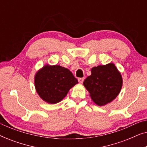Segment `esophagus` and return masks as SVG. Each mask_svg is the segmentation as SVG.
Instances as JSON below:
<instances>
[{
  "instance_id": "1",
  "label": "esophagus",
  "mask_w": 147,
  "mask_h": 147,
  "mask_svg": "<svg viewBox=\"0 0 147 147\" xmlns=\"http://www.w3.org/2000/svg\"><path fill=\"white\" fill-rule=\"evenodd\" d=\"M84 78H78V81H79V83L80 84H82V83H83V82H84Z\"/></svg>"
}]
</instances>
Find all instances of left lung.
Listing matches in <instances>:
<instances>
[{"mask_svg": "<svg viewBox=\"0 0 147 147\" xmlns=\"http://www.w3.org/2000/svg\"><path fill=\"white\" fill-rule=\"evenodd\" d=\"M91 76L84 82L92 100L98 106H104L115 99L122 86L121 74L113 63L94 67Z\"/></svg>", "mask_w": 147, "mask_h": 147, "instance_id": "8db88e82", "label": "left lung"}]
</instances>
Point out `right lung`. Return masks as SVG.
Returning <instances> with one entry per match:
<instances>
[{"mask_svg": "<svg viewBox=\"0 0 147 147\" xmlns=\"http://www.w3.org/2000/svg\"><path fill=\"white\" fill-rule=\"evenodd\" d=\"M78 83L69 69L57 65H45L35 77L37 94L49 104H56L63 100L70 88Z\"/></svg>", "mask_w": 147, "mask_h": 147, "instance_id": "right-lung-1", "label": "right lung"}]
</instances>
